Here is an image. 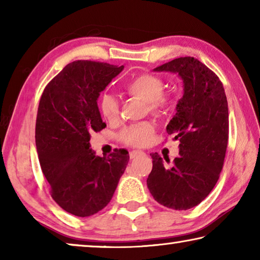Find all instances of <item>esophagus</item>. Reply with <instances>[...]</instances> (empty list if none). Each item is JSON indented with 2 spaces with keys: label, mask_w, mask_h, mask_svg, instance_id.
I'll return each mask as SVG.
<instances>
[{
  "label": "esophagus",
  "mask_w": 260,
  "mask_h": 260,
  "mask_svg": "<svg viewBox=\"0 0 260 260\" xmlns=\"http://www.w3.org/2000/svg\"><path fill=\"white\" fill-rule=\"evenodd\" d=\"M140 155H143V152H142V151H138V150H133V151L129 152L131 159H133V158L138 157V156H140Z\"/></svg>",
  "instance_id": "esophagus-1"
}]
</instances>
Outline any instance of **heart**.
I'll return each instance as SVG.
<instances>
[{
  "label": "heart",
  "mask_w": 260,
  "mask_h": 260,
  "mask_svg": "<svg viewBox=\"0 0 260 260\" xmlns=\"http://www.w3.org/2000/svg\"><path fill=\"white\" fill-rule=\"evenodd\" d=\"M164 82L160 78L152 74H141L132 79L126 85L127 93L135 98L146 101L148 108L153 113H165L172 105L170 96L162 94ZM101 113L109 121H114L119 114V102L111 94H104L100 102ZM153 132V124L144 121L141 124L125 127L119 138L122 142L133 147L146 146Z\"/></svg>",
  "instance_id": "b5f03b06"
}]
</instances>
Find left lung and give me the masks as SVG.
<instances>
[{
    "mask_svg": "<svg viewBox=\"0 0 260 260\" xmlns=\"http://www.w3.org/2000/svg\"><path fill=\"white\" fill-rule=\"evenodd\" d=\"M153 71L177 73L183 95L166 126L167 133L180 141V156L167 167L157 152L150 153L152 170L147 186L159 204L188 210L205 200L222 170L228 142L225 89L215 73L193 57L175 58Z\"/></svg>",
    "mask_w": 260,
    "mask_h": 260,
    "instance_id": "1",
    "label": "left lung"
}]
</instances>
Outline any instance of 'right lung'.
I'll return each mask as SVG.
<instances>
[{"label": "right lung", "mask_w": 260, "mask_h": 260, "mask_svg": "<svg viewBox=\"0 0 260 260\" xmlns=\"http://www.w3.org/2000/svg\"><path fill=\"white\" fill-rule=\"evenodd\" d=\"M124 67L90 60L68 64L43 90L35 144L51 197L77 217L98 213L111 201L128 164L125 149L100 157L90 149V133L107 124L98 100Z\"/></svg>", "instance_id": "add662e5"}]
</instances>
